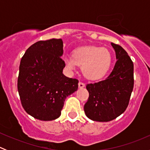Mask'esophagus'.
<instances>
[{
	"label": "esophagus",
	"mask_w": 150,
	"mask_h": 150,
	"mask_svg": "<svg viewBox=\"0 0 150 150\" xmlns=\"http://www.w3.org/2000/svg\"><path fill=\"white\" fill-rule=\"evenodd\" d=\"M85 86H86V85H85L84 83L81 82V81L78 83V86H79V88H84Z\"/></svg>",
	"instance_id": "esophagus-1"
}]
</instances>
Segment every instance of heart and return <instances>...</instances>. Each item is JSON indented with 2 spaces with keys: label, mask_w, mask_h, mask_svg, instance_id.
<instances>
[{
  "label": "heart",
  "mask_w": 150,
  "mask_h": 150,
  "mask_svg": "<svg viewBox=\"0 0 150 150\" xmlns=\"http://www.w3.org/2000/svg\"><path fill=\"white\" fill-rule=\"evenodd\" d=\"M64 64L70 70L82 67L84 76L89 80H99L108 72L112 57L107 48L96 46L81 47L74 50L72 57H65Z\"/></svg>",
  "instance_id": "1"
}]
</instances>
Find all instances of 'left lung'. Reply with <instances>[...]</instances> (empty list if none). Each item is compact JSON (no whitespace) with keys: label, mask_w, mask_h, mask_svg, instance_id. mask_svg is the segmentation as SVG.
Returning a JSON list of instances; mask_svg holds the SVG:
<instances>
[{"label":"left lung","mask_w":150,"mask_h":150,"mask_svg":"<svg viewBox=\"0 0 150 150\" xmlns=\"http://www.w3.org/2000/svg\"><path fill=\"white\" fill-rule=\"evenodd\" d=\"M116 62L105 80L86 85L89 93L84 112L94 121L108 122L120 116L129 104L134 88V64L128 53L119 45L112 43Z\"/></svg>","instance_id":"8db88e82"}]
</instances>
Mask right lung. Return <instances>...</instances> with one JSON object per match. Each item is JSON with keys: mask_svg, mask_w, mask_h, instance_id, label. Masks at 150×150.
<instances>
[{"mask_svg": "<svg viewBox=\"0 0 150 150\" xmlns=\"http://www.w3.org/2000/svg\"><path fill=\"white\" fill-rule=\"evenodd\" d=\"M62 39L40 40L27 49L19 65L17 88L24 110L40 120L61 115L66 98L78 90V80L64 76Z\"/></svg>", "mask_w": 150, "mask_h": 150, "instance_id": "right-lung-1", "label": "right lung"}]
</instances>
